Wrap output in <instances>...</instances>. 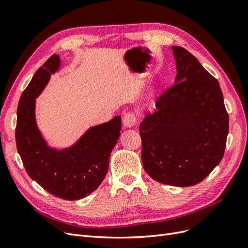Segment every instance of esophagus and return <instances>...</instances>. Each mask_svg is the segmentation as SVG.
<instances>
[{"mask_svg":"<svg viewBox=\"0 0 248 248\" xmlns=\"http://www.w3.org/2000/svg\"><path fill=\"white\" fill-rule=\"evenodd\" d=\"M137 122V117L134 115V112L129 111L126 112L124 118H123V125L125 128H130Z\"/></svg>","mask_w":248,"mask_h":248,"instance_id":"esophagus-1","label":"esophagus"}]
</instances>
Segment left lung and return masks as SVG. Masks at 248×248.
Segmentation results:
<instances>
[{"mask_svg": "<svg viewBox=\"0 0 248 248\" xmlns=\"http://www.w3.org/2000/svg\"><path fill=\"white\" fill-rule=\"evenodd\" d=\"M171 49L175 84L140 125L141 161L155 181L187 187L202 182L222 159L229 115L217 79L188 50Z\"/></svg>", "mask_w": 248, "mask_h": 248, "instance_id": "obj_1", "label": "left lung"}]
</instances>
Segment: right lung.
I'll return each instance as SVG.
<instances>
[{
    "label": "right lung",
    "instance_id": "add662e5",
    "mask_svg": "<svg viewBox=\"0 0 248 248\" xmlns=\"http://www.w3.org/2000/svg\"><path fill=\"white\" fill-rule=\"evenodd\" d=\"M61 61L52 55L36 71L22 92L17 107L16 140L28 175L52 196L78 201L98 188L106 177L109 156L121 130V117L91 127L76 144L51 149L43 140L35 120V99Z\"/></svg>",
    "mask_w": 248,
    "mask_h": 248
}]
</instances>
